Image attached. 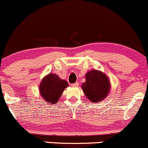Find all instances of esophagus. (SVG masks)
Masks as SVG:
<instances>
[{
  "label": "esophagus",
  "mask_w": 148,
  "mask_h": 148,
  "mask_svg": "<svg viewBox=\"0 0 148 148\" xmlns=\"http://www.w3.org/2000/svg\"><path fill=\"white\" fill-rule=\"evenodd\" d=\"M79 85H80V83H79L78 82H76L75 83L72 84V85H71V86L73 87H78V86H79Z\"/></svg>",
  "instance_id": "obj_1"
}]
</instances>
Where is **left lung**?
<instances>
[{
  "label": "left lung",
  "mask_w": 148,
  "mask_h": 148,
  "mask_svg": "<svg viewBox=\"0 0 148 148\" xmlns=\"http://www.w3.org/2000/svg\"><path fill=\"white\" fill-rule=\"evenodd\" d=\"M85 79L86 81L82 83V89L91 102H100L108 96L111 85L105 74L94 69L87 73Z\"/></svg>",
  "instance_id": "8db88e82"
}]
</instances>
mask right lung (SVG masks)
<instances>
[{"mask_svg": "<svg viewBox=\"0 0 148 148\" xmlns=\"http://www.w3.org/2000/svg\"><path fill=\"white\" fill-rule=\"evenodd\" d=\"M68 86L67 81L62 80L54 73H49L42 79L39 85V93L47 103L56 104Z\"/></svg>", "mask_w": 148, "mask_h": 148, "instance_id": "obj_1", "label": "right lung"}]
</instances>
